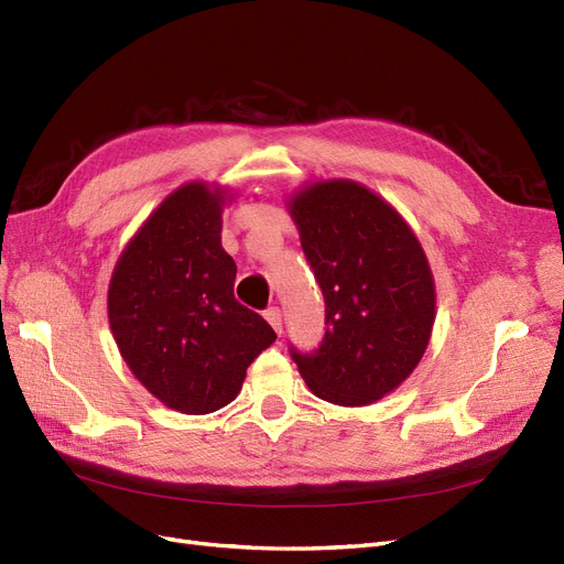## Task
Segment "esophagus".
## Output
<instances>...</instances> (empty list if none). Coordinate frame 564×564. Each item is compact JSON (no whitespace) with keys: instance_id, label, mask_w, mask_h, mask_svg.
<instances>
[{"instance_id":"34e87169","label":"esophagus","mask_w":564,"mask_h":564,"mask_svg":"<svg viewBox=\"0 0 564 564\" xmlns=\"http://www.w3.org/2000/svg\"><path fill=\"white\" fill-rule=\"evenodd\" d=\"M263 317L268 319V324L273 326L275 334L280 336V334H282V313H280V310H278V307H268Z\"/></svg>"}]
</instances>
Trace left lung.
<instances>
[{
    "label": "left lung",
    "mask_w": 564,
    "mask_h": 564,
    "mask_svg": "<svg viewBox=\"0 0 564 564\" xmlns=\"http://www.w3.org/2000/svg\"><path fill=\"white\" fill-rule=\"evenodd\" d=\"M284 203L326 303L319 349L291 357L315 397L371 405L411 378L430 345V259L397 207L355 180L307 182Z\"/></svg>",
    "instance_id": "obj_1"
}]
</instances>
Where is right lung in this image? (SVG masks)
<instances>
[{
  "mask_svg": "<svg viewBox=\"0 0 564 564\" xmlns=\"http://www.w3.org/2000/svg\"><path fill=\"white\" fill-rule=\"evenodd\" d=\"M232 198L217 182L174 188L128 240L107 289L109 328L130 373L184 415L228 405L247 366L278 338L232 296L238 268L221 247Z\"/></svg>",
  "mask_w": 564,
  "mask_h": 564,
  "instance_id": "obj_1",
  "label": "right lung"
}]
</instances>
